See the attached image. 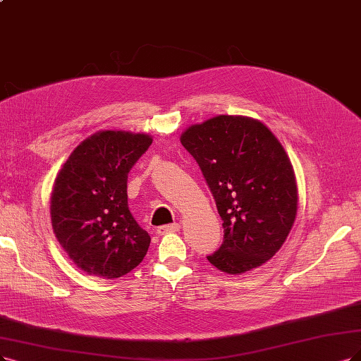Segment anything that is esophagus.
<instances>
[{
    "label": "esophagus",
    "instance_id": "1",
    "mask_svg": "<svg viewBox=\"0 0 361 361\" xmlns=\"http://www.w3.org/2000/svg\"><path fill=\"white\" fill-rule=\"evenodd\" d=\"M180 224L178 223H171V224H165L157 228V233L159 235H166V233H172V232H178Z\"/></svg>",
    "mask_w": 361,
    "mask_h": 361
}]
</instances>
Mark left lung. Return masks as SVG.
I'll list each match as a JSON object with an SVG mask.
<instances>
[{"label":"left lung","mask_w":361,"mask_h":361,"mask_svg":"<svg viewBox=\"0 0 361 361\" xmlns=\"http://www.w3.org/2000/svg\"><path fill=\"white\" fill-rule=\"evenodd\" d=\"M181 144L202 171L223 220V244L207 256L226 274L256 269L283 247L298 211L295 172L259 120L217 116L190 126Z\"/></svg>","instance_id":"obj_1"}]
</instances>
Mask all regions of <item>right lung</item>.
Returning <instances> with one entry per match:
<instances>
[{
  "label": "right lung",
  "instance_id": "right-lung-1",
  "mask_svg": "<svg viewBox=\"0 0 361 361\" xmlns=\"http://www.w3.org/2000/svg\"><path fill=\"white\" fill-rule=\"evenodd\" d=\"M152 144L144 133L104 130L71 153L55 180L51 226L80 269L114 279L142 262L150 236L128 207V173Z\"/></svg>",
  "mask_w": 361,
  "mask_h": 361
}]
</instances>
